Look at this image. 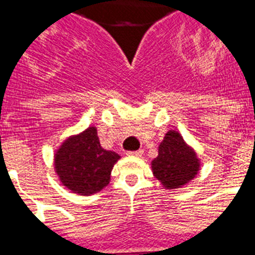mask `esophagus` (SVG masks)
Wrapping results in <instances>:
<instances>
[{"mask_svg": "<svg viewBox=\"0 0 255 255\" xmlns=\"http://www.w3.org/2000/svg\"><path fill=\"white\" fill-rule=\"evenodd\" d=\"M128 155L131 157H141L142 155V150H136V151H128Z\"/></svg>", "mask_w": 255, "mask_h": 255, "instance_id": "esophagus-1", "label": "esophagus"}]
</instances>
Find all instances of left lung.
I'll use <instances>...</instances> for the list:
<instances>
[{"instance_id": "1", "label": "left lung", "mask_w": 255, "mask_h": 255, "mask_svg": "<svg viewBox=\"0 0 255 255\" xmlns=\"http://www.w3.org/2000/svg\"><path fill=\"white\" fill-rule=\"evenodd\" d=\"M150 164L154 177L166 189L185 187L201 170V160L196 150L175 129L164 134L158 146V157Z\"/></svg>"}]
</instances>
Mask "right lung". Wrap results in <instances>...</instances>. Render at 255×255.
Masks as SVG:
<instances>
[{"label": "right lung", "instance_id": "add662e5", "mask_svg": "<svg viewBox=\"0 0 255 255\" xmlns=\"http://www.w3.org/2000/svg\"><path fill=\"white\" fill-rule=\"evenodd\" d=\"M121 159L100 144L97 128L91 126L66 138L54 153V171L63 187L79 196H91L110 183L111 171Z\"/></svg>", "mask_w": 255, "mask_h": 255}]
</instances>
